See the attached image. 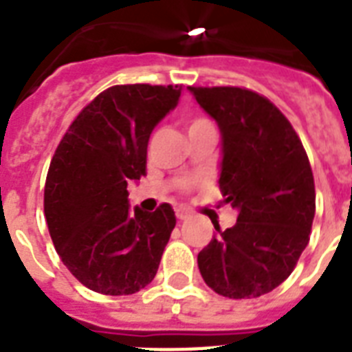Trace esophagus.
Instances as JSON below:
<instances>
[{
  "instance_id": "esophagus-1",
  "label": "esophagus",
  "mask_w": 352,
  "mask_h": 352,
  "mask_svg": "<svg viewBox=\"0 0 352 352\" xmlns=\"http://www.w3.org/2000/svg\"><path fill=\"white\" fill-rule=\"evenodd\" d=\"M175 215H177V219H179V221H188V219H190V213H188L186 210H177Z\"/></svg>"
}]
</instances>
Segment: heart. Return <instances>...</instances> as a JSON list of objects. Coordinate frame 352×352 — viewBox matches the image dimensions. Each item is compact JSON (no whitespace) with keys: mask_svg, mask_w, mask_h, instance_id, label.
I'll return each instance as SVG.
<instances>
[{"mask_svg":"<svg viewBox=\"0 0 352 352\" xmlns=\"http://www.w3.org/2000/svg\"><path fill=\"white\" fill-rule=\"evenodd\" d=\"M210 126H213L210 119H206V117H195V119L190 122V131L201 130V128H210Z\"/></svg>","mask_w":352,"mask_h":352,"instance_id":"b5f03b06","label":"heart"}]
</instances>
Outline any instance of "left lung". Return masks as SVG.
Masks as SVG:
<instances>
[{"label":"left lung","mask_w":352,"mask_h":352,"mask_svg":"<svg viewBox=\"0 0 352 352\" xmlns=\"http://www.w3.org/2000/svg\"><path fill=\"white\" fill-rule=\"evenodd\" d=\"M219 124V188L239 211L199 253L204 282L228 298H256L295 270L315 219V179L302 141L278 108L236 87L188 88Z\"/></svg>","instance_id":"8db88e82"}]
</instances>
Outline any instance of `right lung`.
<instances>
[{
    "mask_svg": "<svg viewBox=\"0 0 352 352\" xmlns=\"http://www.w3.org/2000/svg\"><path fill=\"white\" fill-rule=\"evenodd\" d=\"M182 87L117 85L81 110L45 182V217L63 264L88 289L133 295L150 284L173 228L170 204L130 210L128 184L146 175L153 128Z\"/></svg>",
    "mask_w": 352,
    "mask_h": 352,
    "instance_id": "1",
    "label": "right lung"
}]
</instances>
